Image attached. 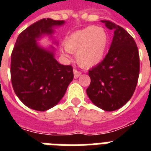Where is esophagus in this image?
<instances>
[{
	"label": "esophagus",
	"mask_w": 151,
	"mask_h": 151,
	"mask_svg": "<svg viewBox=\"0 0 151 151\" xmlns=\"http://www.w3.org/2000/svg\"><path fill=\"white\" fill-rule=\"evenodd\" d=\"M81 74V72L80 70H76V69L73 70V75H74V78H78Z\"/></svg>",
	"instance_id": "obj_1"
}]
</instances>
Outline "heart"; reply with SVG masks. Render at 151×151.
Segmentation results:
<instances>
[{
	"mask_svg": "<svg viewBox=\"0 0 151 151\" xmlns=\"http://www.w3.org/2000/svg\"><path fill=\"white\" fill-rule=\"evenodd\" d=\"M107 44L108 36L105 29L89 26L71 34L66 39L65 48L69 52H76V59L81 66L91 67L103 59Z\"/></svg>",
	"mask_w": 151,
	"mask_h": 151,
	"instance_id": "1",
	"label": "heart"
}]
</instances>
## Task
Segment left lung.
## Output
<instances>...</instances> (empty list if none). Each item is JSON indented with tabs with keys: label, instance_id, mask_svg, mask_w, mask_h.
Segmentation results:
<instances>
[{
	"label": "left lung",
	"instance_id": "obj_1",
	"mask_svg": "<svg viewBox=\"0 0 151 151\" xmlns=\"http://www.w3.org/2000/svg\"><path fill=\"white\" fill-rule=\"evenodd\" d=\"M114 29L109 52L103 61L88 70L91 83L88 96L98 107L114 111L126 104L132 96L139 74V55L133 37L109 20H102Z\"/></svg>",
	"mask_w": 151,
	"mask_h": 151
}]
</instances>
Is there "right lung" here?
<instances>
[{
  "instance_id": "add662e5",
  "label": "right lung",
  "mask_w": 151,
  "mask_h": 151,
  "mask_svg": "<svg viewBox=\"0 0 151 151\" xmlns=\"http://www.w3.org/2000/svg\"><path fill=\"white\" fill-rule=\"evenodd\" d=\"M64 21L42 19L19 35L11 55V81L14 92L24 105L38 111L53 107L63 97L73 78L71 65L59 64L53 53L36 43L44 34Z\"/></svg>"
}]
</instances>
